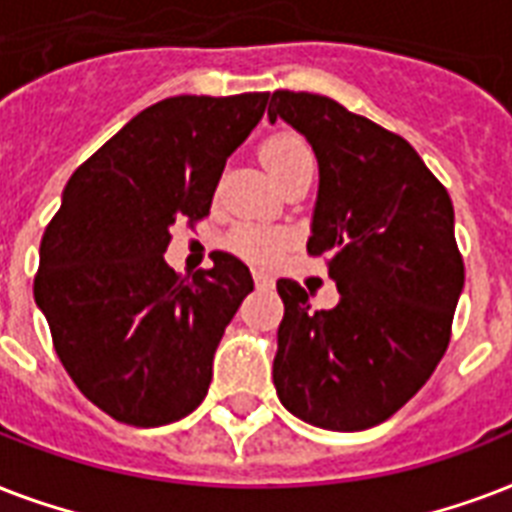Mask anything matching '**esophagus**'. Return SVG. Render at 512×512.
Masks as SVG:
<instances>
[{"label": "esophagus", "instance_id": "34e87169", "mask_svg": "<svg viewBox=\"0 0 512 512\" xmlns=\"http://www.w3.org/2000/svg\"><path fill=\"white\" fill-rule=\"evenodd\" d=\"M253 283H256V288H272L275 280H272V275H267V272L256 269V272H253Z\"/></svg>", "mask_w": 512, "mask_h": 512}]
</instances>
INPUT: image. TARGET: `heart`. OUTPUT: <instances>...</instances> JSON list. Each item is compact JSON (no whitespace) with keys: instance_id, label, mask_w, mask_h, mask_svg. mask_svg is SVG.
Segmentation results:
<instances>
[{"instance_id":"1","label":"heart","mask_w":512,"mask_h":512,"mask_svg":"<svg viewBox=\"0 0 512 512\" xmlns=\"http://www.w3.org/2000/svg\"><path fill=\"white\" fill-rule=\"evenodd\" d=\"M259 154L261 162L267 165L269 173L280 184L299 165L312 162L310 146L304 144V138L296 136V133H288V130H280V133H272V136L264 138ZM288 243H291L288 232L277 227H264V224H237L227 235L229 251H235L237 256H243L248 261H256V264L275 261L288 248Z\"/></svg>"}]
</instances>
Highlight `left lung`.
I'll return each instance as SVG.
<instances>
[{"mask_svg": "<svg viewBox=\"0 0 512 512\" xmlns=\"http://www.w3.org/2000/svg\"><path fill=\"white\" fill-rule=\"evenodd\" d=\"M267 114L315 149L307 253L326 256L342 296L334 310H315L312 291L277 280V398L323 430H368L422 390L449 347L465 285L454 205L406 138L334 98L275 90Z\"/></svg>", "mask_w": 512, "mask_h": 512, "instance_id": "obj_1", "label": "left lung"}]
</instances>
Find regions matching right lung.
Returning <instances> with one entry per match:
<instances>
[{
  "label": "right lung",
  "mask_w": 512,
  "mask_h": 512,
  "mask_svg": "<svg viewBox=\"0 0 512 512\" xmlns=\"http://www.w3.org/2000/svg\"><path fill=\"white\" fill-rule=\"evenodd\" d=\"M267 93L173 95L74 170L39 245L34 299L71 382L117 422L170 425L208 395L213 355L253 277L232 253L178 277L170 227L211 213L227 157Z\"/></svg>",
  "instance_id": "right-lung-1"
}]
</instances>
